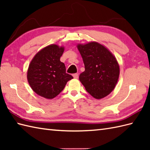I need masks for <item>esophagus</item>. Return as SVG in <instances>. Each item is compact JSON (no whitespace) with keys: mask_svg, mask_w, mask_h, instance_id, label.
<instances>
[{"mask_svg":"<svg viewBox=\"0 0 150 150\" xmlns=\"http://www.w3.org/2000/svg\"><path fill=\"white\" fill-rule=\"evenodd\" d=\"M73 77H74L75 79H78L79 74H78V73H74V74L73 75Z\"/></svg>","mask_w":150,"mask_h":150,"instance_id":"obj_1","label":"esophagus"}]
</instances>
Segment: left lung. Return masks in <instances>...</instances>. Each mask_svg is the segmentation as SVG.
I'll list each match as a JSON object with an SVG mask.
<instances>
[{"label":"left lung","instance_id":"obj_1","mask_svg":"<svg viewBox=\"0 0 150 150\" xmlns=\"http://www.w3.org/2000/svg\"><path fill=\"white\" fill-rule=\"evenodd\" d=\"M85 71L79 80L92 97L104 98L113 90L119 76V66L116 59L104 46L92 42L79 44Z\"/></svg>","mask_w":150,"mask_h":150}]
</instances>
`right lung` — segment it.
Masks as SVG:
<instances>
[{
  "label": "right lung",
  "instance_id": "1",
  "mask_svg": "<svg viewBox=\"0 0 150 150\" xmlns=\"http://www.w3.org/2000/svg\"><path fill=\"white\" fill-rule=\"evenodd\" d=\"M64 47L50 45L38 52L31 60L27 73L31 89L41 97L52 99L61 92L73 77L66 72L60 58Z\"/></svg>",
  "mask_w": 150,
  "mask_h": 150
}]
</instances>
